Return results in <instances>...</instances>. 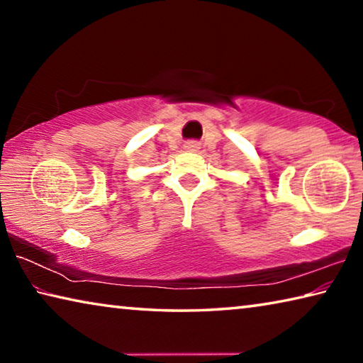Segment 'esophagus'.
<instances>
[{"label": "esophagus", "mask_w": 363, "mask_h": 363, "mask_svg": "<svg viewBox=\"0 0 363 363\" xmlns=\"http://www.w3.org/2000/svg\"><path fill=\"white\" fill-rule=\"evenodd\" d=\"M186 149L189 150V152H195V150H199V144L195 143V140H189V143H186Z\"/></svg>", "instance_id": "esophagus-1"}]
</instances>
